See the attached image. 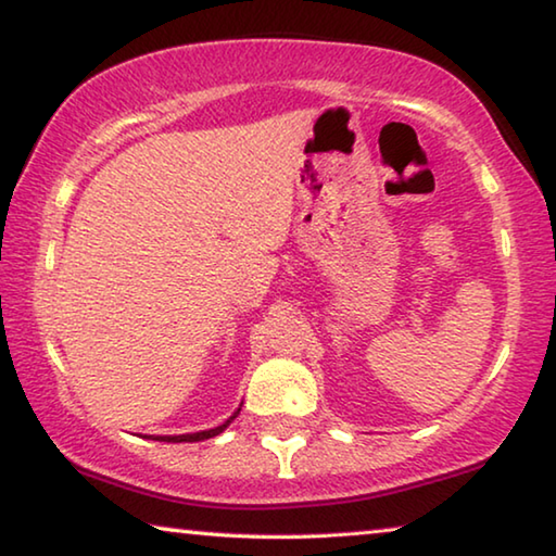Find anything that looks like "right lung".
<instances>
[{
    "label": "right lung",
    "instance_id": "right-lung-1",
    "mask_svg": "<svg viewBox=\"0 0 556 556\" xmlns=\"http://www.w3.org/2000/svg\"><path fill=\"white\" fill-rule=\"evenodd\" d=\"M238 414H240V409L235 412L232 417H230L228 421H225V425L215 427V429H208V431H199V434H181V437H152V439H156V441H176V444H178V441H203V439H211V437H215V434H220V431H223L225 427H228L230 421H232L235 417H238Z\"/></svg>",
    "mask_w": 556,
    "mask_h": 556
}]
</instances>
